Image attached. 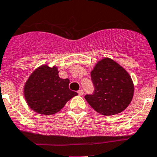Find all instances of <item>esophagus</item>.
Returning a JSON list of instances; mask_svg holds the SVG:
<instances>
[{"mask_svg":"<svg viewBox=\"0 0 157 157\" xmlns=\"http://www.w3.org/2000/svg\"><path fill=\"white\" fill-rule=\"evenodd\" d=\"M77 93H78V94L80 95V96H82V95H83V90H78V92H77Z\"/></svg>","mask_w":157,"mask_h":157,"instance_id":"esophagus-1","label":"esophagus"}]
</instances>
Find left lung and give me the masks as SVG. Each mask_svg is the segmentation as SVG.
<instances>
[{
	"mask_svg": "<svg viewBox=\"0 0 157 157\" xmlns=\"http://www.w3.org/2000/svg\"><path fill=\"white\" fill-rule=\"evenodd\" d=\"M95 86L93 95L85 99L101 115H114L123 112L133 99L134 86L128 71L110 58L97 61L90 72Z\"/></svg>",
	"mask_w": 157,
	"mask_h": 157,
	"instance_id": "left-lung-1",
	"label": "left lung"
}]
</instances>
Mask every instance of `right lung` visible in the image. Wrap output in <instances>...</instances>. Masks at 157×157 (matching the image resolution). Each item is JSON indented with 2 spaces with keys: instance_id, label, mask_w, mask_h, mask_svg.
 Segmentation results:
<instances>
[{
  "instance_id": "add662e5",
  "label": "right lung",
  "mask_w": 157,
  "mask_h": 157,
  "mask_svg": "<svg viewBox=\"0 0 157 157\" xmlns=\"http://www.w3.org/2000/svg\"><path fill=\"white\" fill-rule=\"evenodd\" d=\"M58 73L56 65L49 67L44 64L35 69L25 83V99L36 113L44 115L57 113L71 98L78 95L69 89V79L61 78Z\"/></svg>"
}]
</instances>
